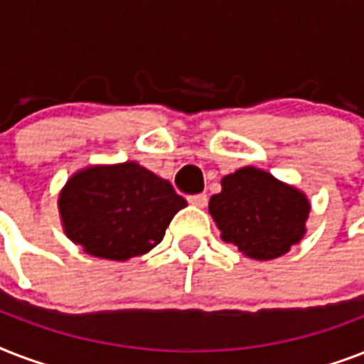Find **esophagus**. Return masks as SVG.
<instances>
[{"mask_svg": "<svg viewBox=\"0 0 364 364\" xmlns=\"http://www.w3.org/2000/svg\"><path fill=\"white\" fill-rule=\"evenodd\" d=\"M187 200H188V204L196 205V208H204V205L208 204V196H205L204 193L191 194V196H188Z\"/></svg>", "mask_w": 364, "mask_h": 364, "instance_id": "obj_1", "label": "esophagus"}]
</instances>
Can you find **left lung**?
<instances>
[{
	"label": "left lung",
	"instance_id": "8db88e82",
	"mask_svg": "<svg viewBox=\"0 0 364 364\" xmlns=\"http://www.w3.org/2000/svg\"><path fill=\"white\" fill-rule=\"evenodd\" d=\"M221 187L210 198V213L223 242L245 257L277 259L304 238L310 202L299 188L253 166L225 176Z\"/></svg>",
	"mask_w": 364,
	"mask_h": 364
}]
</instances>
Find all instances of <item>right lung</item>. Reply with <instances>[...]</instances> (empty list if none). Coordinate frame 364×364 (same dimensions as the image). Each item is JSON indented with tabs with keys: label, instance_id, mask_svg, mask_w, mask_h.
Returning <instances> with one entry per match:
<instances>
[{
	"label": "right lung",
	"instance_id": "obj_1",
	"mask_svg": "<svg viewBox=\"0 0 364 364\" xmlns=\"http://www.w3.org/2000/svg\"><path fill=\"white\" fill-rule=\"evenodd\" d=\"M187 200L137 162L88 166L58 196L65 236L92 257L128 260L159 245Z\"/></svg>",
	"mask_w": 364,
	"mask_h": 364
}]
</instances>
